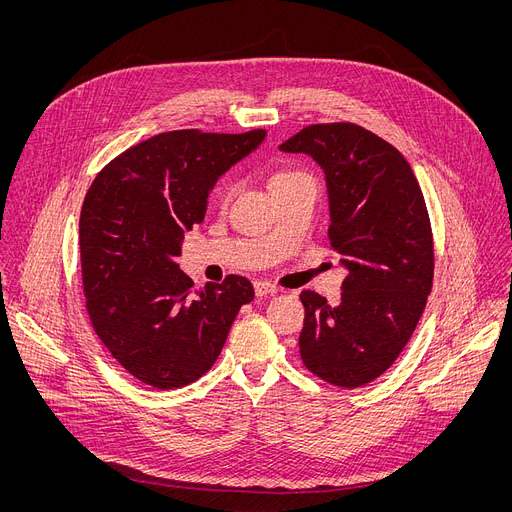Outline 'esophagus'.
<instances>
[{
	"label": "esophagus",
	"instance_id": "1",
	"mask_svg": "<svg viewBox=\"0 0 512 512\" xmlns=\"http://www.w3.org/2000/svg\"><path fill=\"white\" fill-rule=\"evenodd\" d=\"M277 287L273 285V283H269V281H255V294L259 296V298H263V296H273V294H277Z\"/></svg>",
	"mask_w": 512,
	"mask_h": 512
}]
</instances>
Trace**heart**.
<instances>
[{"label": "heart", "instance_id": "obj_1", "mask_svg": "<svg viewBox=\"0 0 512 512\" xmlns=\"http://www.w3.org/2000/svg\"><path fill=\"white\" fill-rule=\"evenodd\" d=\"M298 176H302V174H300V172H294V170L275 172V174L271 176V180H269V190H273V188H277V186H281V184H285V182H289V180H294V178H298ZM233 190H235L233 180H225L221 186H218V190H216L218 202L225 204V202L233 196Z\"/></svg>", "mask_w": 512, "mask_h": 512}]
</instances>
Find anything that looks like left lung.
I'll use <instances>...</instances> for the list:
<instances>
[{
  "label": "left lung",
  "instance_id": "obj_1",
  "mask_svg": "<svg viewBox=\"0 0 512 512\" xmlns=\"http://www.w3.org/2000/svg\"><path fill=\"white\" fill-rule=\"evenodd\" d=\"M326 176L330 245L348 269L338 306L302 291L300 354L326 383L381 377L409 342L433 283V237L419 182L399 150L354 123L308 125L279 145Z\"/></svg>",
  "mask_w": 512,
  "mask_h": 512
}]
</instances>
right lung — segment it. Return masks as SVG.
Returning <instances> with one entry per match:
<instances>
[{"label": "right lung", "mask_w": 512, "mask_h": 512, "mask_svg": "<svg viewBox=\"0 0 512 512\" xmlns=\"http://www.w3.org/2000/svg\"><path fill=\"white\" fill-rule=\"evenodd\" d=\"M247 133H158L111 160L79 223L83 289L95 334L137 381L168 391L200 379L255 296L247 277L194 289L180 269L184 233L231 166L265 139Z\"/></svg>", "instance_id": "add662e5"}]
</instances>
